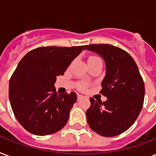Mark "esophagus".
I'll list each match as a JSON object with an SVG mask.
<instances>
[{"mask_svg":"<svg viewBox=\"0 0 156 156\" xmlns=\"http://www.w3.org/2000/svg\"><path fill=\"white\" fill-rule=\"evenodd\" d=\"M83 97H84V96H83V95H80V94H78V100H82Z\"/></svg>","mask_w":156,"mask_h":156,"instance_id":"1","label":"esophagus"}]
</instances>
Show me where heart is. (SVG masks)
Masks as SVG:
<instances>
[{
    "label": "heart",
    "instance_id": "1",
    "mask_svg": "<svg viewBox=\"0 0 156 156\" xmlns=\"http://www.w3.org/2000/svg\"><path fill=\"white\" fill-rule=\"evenodd\" d=\"M94 58H96V57H90V59H94Z\"/></svg>",
    "mask_w": 156,
    "mask_h": 156
}]
</instances>
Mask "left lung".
<instances>
[{
    "label": "left lung",
    "instance_id": "obj_1",
    "mask_svg": "<svg viewBox=\"0 0 156 156\" xmlns=\"http://www.w3.org/2000/svg\"><path fill=\"white\" fill-rule=\"evenodd\" d=\"M84 49L100 55L106 66L100 93L107 100L90 98L86 112L88 125L100 135L121 134L134 123L143 108L145 87L138 66L128 52L111 44L86 45Z\"/></svg>",
    "mask_w": 156,
    "mask_h": 156
}]
</instances>
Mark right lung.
<instances>
[{
    "label": "right lung",
    "mask_w": 156,
    "mask_h": 156,
    "mask_svg": "<svg viewBox=\"0 0 156 156\" xmlns=\"http://www.w3.org/2000/svg\"><path fill=\"white\" fill-rule=\"evenodd\" d=\"M84 47L38 48L19 61L9 80V98L16 119L28 132L44 136L66 125L77 95L58 94L54 84Z\"/></svg>",
    "instance_id": "add662e5"
}]
</instances>
